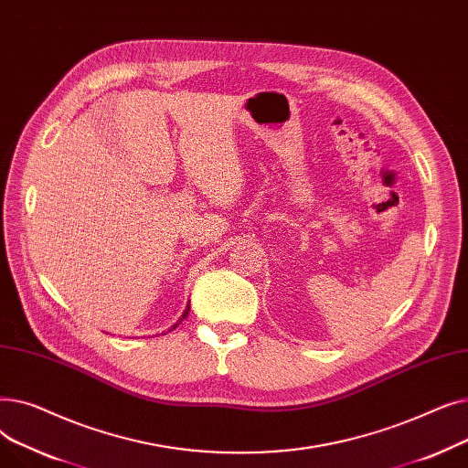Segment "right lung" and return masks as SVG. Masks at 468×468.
<instances>
[{"label":"right lung","mask_w":468,"mask_h":468,"mask_svg":"<svg viewBox=\"0 0 468 468\" xmlns=\"http://www.w3.org/2000/svg\"><path fill=\"white\" fill-rule=\"evenodd\" d=\"M187 313H189V307H187V309H186V311H184V314H182V318H180V321H178V323H176V324H175V326H172V328H176V326H178V324H180V323H182V321H184V318H186V316H187Z\"/></svg>","instance_id":"add662e5"}]
</instances>
